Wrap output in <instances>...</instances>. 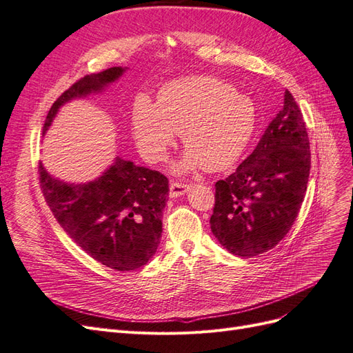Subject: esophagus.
I'll list each match as a JSON object with an SVG mask.
<instances>
[{"instance_id":"obj_1","label":"esophagus","mask_w":353,"mask_h":353,"mask_svg":"<svg viewBox=\"0 0 353 353\" xmlns=\"http://www.w3.org/2000/svg\"><path fill=\"white\" fill-rule=\"evenodd\" d=\"M188 190H190V185H187V184L172 183L169 187V194H170V197H179V196L188 193Z\"/></svg>"}]
</instances>
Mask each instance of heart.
Wrapping results in <instances>:
<instances>
[{
    "label": "heart",
    "mask_w": 353,
    "mask_h": 353,
    "mask_svg": "<svg viewBox=\"0 0 353 353\" xmlns=\"http://www.w3.org/2000/svg\"><path fill=\"white\" fill-rule=\"evenodd\" d=\"M254 125L252 100L206 74L165 83L157 103L138 95L131 110L135 144L150 162L165 160L181 131L187 150L174 166L181 174L201 165L210 172L230 168L248 147Z\"/></svg>",
    "instance_id": "1"
}]
</instances>
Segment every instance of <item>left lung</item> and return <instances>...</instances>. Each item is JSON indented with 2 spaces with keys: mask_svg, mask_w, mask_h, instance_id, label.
<instances>
[{
  "mask_svg": "<svg viewBox=\"0 0 353 353\" xmlns=\"http://www.w3.org/2000/svg\"><path fill=\"white\" fill-rule=\"evenodd\" d=\"M311 152L306 125L290 91L253 153L215 184L210 230L223 249L252 258L290 231L305 199Z\"/></svg>",
  "mask_w": 353,
  "mask_h": 353,
  "instance_id": "1",
  "label": "left lung"
}]
</instances>
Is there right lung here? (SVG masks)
I'll list each match as a JSON object with an SVG mask.
<instances>
[{"mask_svg":"<svg viewBox=\"0 0 353 353\" xmlns=\"http://www.w3.org/2000/svg\"><path fill=\"white\" fill-rule=\"evenodd\" d=\"M125 70L110 68L74 82L51 105L42 135L61 105L103 92ZM39 183L61 228L95 261L116 271H132L154 256L169 194L168 178L157 170L117 156L99 178L74 184L54 178L39 163Z\"/></svg>","mask_w":353,"mask_h":353,"instance_id":"1","label":"right lung"}]
</instances>
